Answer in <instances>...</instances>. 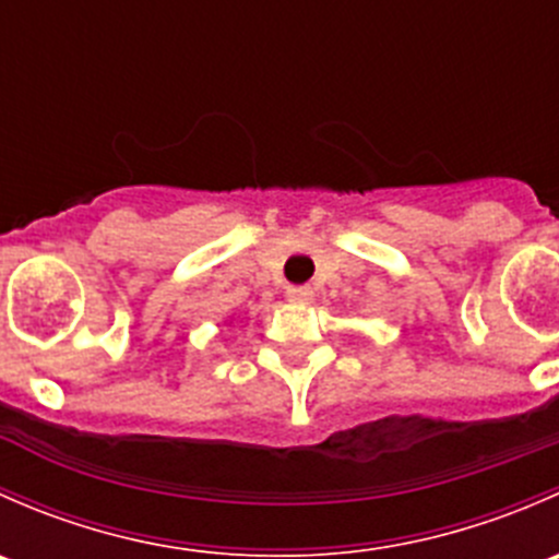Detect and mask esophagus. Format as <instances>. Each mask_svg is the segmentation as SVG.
<instances>
[{
  "label": "esophagus",
  "mask_w": 559,
  "mask_h": 559,
  "mask_svg": "<svg viewBox=\"0 0 559 559\" xmlns=\"http://www.w3.org/2000/svg\"><path fill=\"white\" fill-rule=\"evenodd\" d=\"M286 297H289L292 302H308L313 297V289L311 286H289V289H286Z\"/></svg>",
  "instance_id": "1"
}]
</instances>
